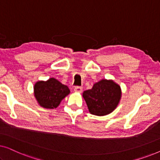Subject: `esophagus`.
I'll use <instances>...</instances> for the list:
<instances>
[{
	"label": "esophagus",
	"mask_w": 160,
	"mask_h": 160,
	"mask_svg": "<svg viewBox=\"0 0 160 160\" xmlns=\"http://www.w3.org/2000/svg\"><path fill=\"white\" fill-rule=\"evenodd\" d=\"M74 91L76 92H82V87H76L74 88Z\"/></svg>",
	"instance_id": "1"
}]
</instances>
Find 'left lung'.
Wrapping results in <instances>:
<instances>
[{
    "label": "left lung",
    "instance_id": "obj_1",
    "mask_svg": "<svg viewBox=\"0 0 160 160\" xmlns=\"http://www.w3.org/2000/svg\"><path fill=\"white\" fill-rule=\"evenodd\" d=\"M122 96L121 87L113 80L102 79L95 83L91 89L83 92L89 113L105 116L117 108Z\"/></svg>",
    "mask_w": 160,
    "mask_h": 160
}]
</instances>
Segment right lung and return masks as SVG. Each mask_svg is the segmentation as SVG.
Instances as JSON below:
<instances>
[{
    "mask_svg": "<svg viewBox=\"0 0 160 160\" xmlns=\"http://www.w3.org/2000/svg\"><path fill=\"white\" fill-rule=\"evenodd\" d=\"M69 93L68 87L54 78L46 82L39 81L34 85L35 98L38 103L45 108H56Z\"/></svg>",
    "mask_w": 160,
    "mask_h": 160,
    "instance_id": "1",
    "label": "right lung"
}]
</instances>
